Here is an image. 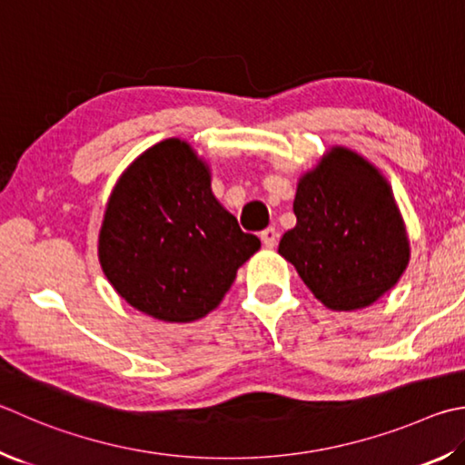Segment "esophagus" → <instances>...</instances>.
I'll return each mask as SVG.
<instances>
[{"label":"esophagus","mask_w":465,"mask_h":465,"mask_svg":"<svg viewBox=\"0 0 465 465\" xmlns=\"http://www.w3.org/2000/svg\"><path fill=\"white\" fill-rule=\"evenodd\" d=\"M260 240H262V243H264V248L272 250V248H276V243H278V232L274 230V227H268V230L260 233Z\"/></svg>","instance_id":"esophagus-1"}]
</instances>
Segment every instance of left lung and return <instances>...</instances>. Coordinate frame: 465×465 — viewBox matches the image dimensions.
Masks as SVG:
<instances>
[{
	"instance_id": "obj_1",
	"label": "left lung",
	"mask_w": 465,
	"mask_h": 465,
	"mask_svg": "<svg viewBox=\"0 0 465 465\" xmlns=\"http://www.w3.org/2000/svg\"><path fill=\"white\" fill-rule=\"evenodd\" d=\"M297 225L278 254L331 311L366 309L401 281L407 227L384 174L356 150L331 146L297 183Z\"/></svg>"
}]
</instances>
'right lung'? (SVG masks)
Here are the masks:
<instances>
[{
    "label": "right lung",
    "mask_w": 465,
    "mask_h": 465,
    "mask_svg": "<svg viewBox=\"0 0 465 465\" xmlns=\"http://www.w3.org/2000/svg\"><path fill=\"white\" fill-rule=\"evenodd\" d=\"M260 250L211 191L189 142L150 146L117 179L99 230V264L140 313L191 323L219 307L238 268Z\"/></svg>",
    "instance_id": "add662e5"
}]
</instances>
